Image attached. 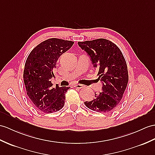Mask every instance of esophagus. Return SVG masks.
Masks as SVG:
<instances>
[{
	"label": "esophagus",
	"mask_w": 155,
	"mask_h": 155,
	"mask_svg": "<svg viewBox=\"0 0 155 155\" xmlns=\"http://www.w3.org/2000/svg\"><path fill=\"white\" fill-rule=\"evenodd\" d=\"M74 87L75 88H78V89H82L84 87V85H83L81 84H75Z\"/></svg>",
	"instance_id": "34e87169"
}]
</instances>
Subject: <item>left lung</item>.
<instances>
[{
	"label": "left lung",
	"mask_w": 155,
	"mask_h": 155,
	"mask_svg": "<svg viewBox=\"0 0 155 155\" xmlns=\"http://www.w3.org/2000/svg\"><path fill=\"white\" fill-rule=\"evenodd\" d=\"M78 45L90 56L103 85L101 92L95 93L93 101L85 102V106L95 112H110L121 101L129 80L122 52L112 41L102 38L78 42Z\"/></svg>",
	"instance_id": "obj_1"
}]
</instances>
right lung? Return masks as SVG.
<instances>
[{"label":"right lung","mask_w":155,"mask_h":155,"mask_svg":"<svg viewBox=\"0 0 155 155\" xmlns=\"http://www.w3.org/2000/svg\"><path fill=\"white\" fill-rule=\"evenodd\" d=\"M74 41L51 38L39 43L30 52L24 70V81L30 101L44 113L61 110L65 103L66 93L70 87H52L51 78L56 62L64 52L71 47Z\"/></svg>","instance_id":"add662e5"}]
</instances>
